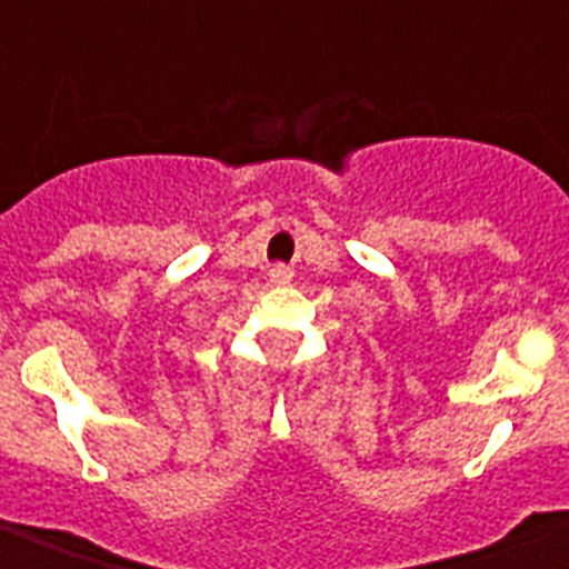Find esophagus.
<instances>
[{"mask_svg":"<svg viewBox=\"0 0 569 569\" xmlns=\"http://www.w3.org/2000/svg\"><path fill=\"white\" fill-rule=\"evenodd\" d=\"M268 277H270V283H289V280H292V268H286V264H273Z\"/></svg>","mask_w":569,"mask_h":569,"instance_id":"esophagus-1","label":"esophagus"}]
</instances>
